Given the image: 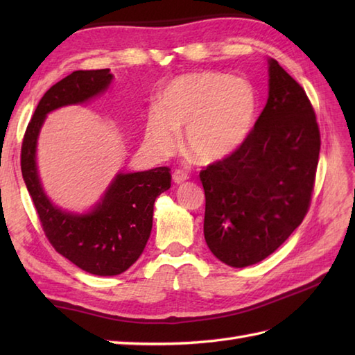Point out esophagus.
Listing matches in <instances>:
<instances>
[{"mask_svg": "<svg viewBox=\"0 0 355 355\" xmlns=\"http://www.w3.org/2000/svg\"><path fill=\"white\" fill-rule=\"evenodd\" d=\"M172 180H173V183L182 184L186 182V180H189V173L182 171V169H175L172 172Z\"/></svg>", "mask_w": 355, "mask_h": 355, "instance_id": "esophagus-1", "label": "esophagus"}]
</instances>
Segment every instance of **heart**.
Listing matches in <instances>:
<instances>
[{"mask_svg": "<svg viewBox=\"0 0 355 355\" xmlns=\"http://www.w3.org/2000/svg\"><path fill=\"white\" fill-rule=\"evenodd\" d=\"M258 96L247 79L220 71H200L173 79L163 89L160 110L148 117L146 139L158 153L183 146L201 163H215L243 145L254 123Z\"/></svg>", "mask_w": 355, "mask_h": 355, "instance_id": "1", "label": "heart"}]
</instances>
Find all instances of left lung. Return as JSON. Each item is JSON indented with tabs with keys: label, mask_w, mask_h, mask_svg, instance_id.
I'll return each mask as SVG.
<instances>
[{
	"label": "left lung",
	"mask_w": 355,
	"mask_h": 355,
	"mask_svg": "<svg viewBox=\"0 0 355 355\" xmlns=\"http://www.w3.org/2000/svg\"><path fill=\"white\" fill-rule=\"evenodd\" d=\"M268 99L232 155L200 172L205 238L218 259L243 268L266 259L311 205L320 131L305 89L268 59Z\"/></svg>",
	"instance_id": "obj_1"
}]
</instances>
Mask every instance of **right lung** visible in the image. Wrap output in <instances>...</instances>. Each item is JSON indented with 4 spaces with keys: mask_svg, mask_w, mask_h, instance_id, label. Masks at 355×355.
<instances>
[{
    "mask_svg": "<svg viewBox=\"0 0 355 355\" xmlns=\"http://www.w3.org/2000/svg\"><path fill=\"white\" fill-rule=\"evenodd\" d=\"M112 74L78 70L53 85L37 103L21 146V171L42 230L64 258L97 276L123 273L139 259L153 229L155 198L171 187V169L119 173L102 201L87 215L62 212L44 193L36 169V140L50 111L84 103L103 93Z\"/></svg>",
    "mask_w": 355,
    "mask_h": 355,
    "instance_id": "1",
    "label": "right lung"
}]
</instances>
